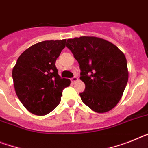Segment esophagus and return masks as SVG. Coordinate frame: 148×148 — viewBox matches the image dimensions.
Here are the masks:
<instances>
[{"label":"esophagus","instance_id":"esophagus-1","mask_svg":"<svg viewBox=\"0 0 148 148\" xmlns=\"http://www.w3.org/2000/svg\"><path fill=\"white\" fill-rule=\"evenodd\" d=\"M77 81H78V78H77L76 76H74L73 78H72L71 79V82L73 83H75V82H77Z\"/></svg>","mask_w":148,"mask_h":148}]
</instances>
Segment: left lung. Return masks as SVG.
Here are the masks:
<instances>
[{
  "mask_svg": "<svg viewBox=\"0 0 148 148\" xmlns=\"http://www.w3.org/2000/svg\"><path fill=\"white\" fill-rule=\"evenodd\" d=\"M85 85L82 101L96 113L108 112L120 101L129 79L124 53L108 41L94 36L68 39Z\"/></svg>",
  "mask_w": 148,
  "mask_h": 148,
  "instance_id": "left-lung-1",
  "label": "left lung"
}]
</instances>
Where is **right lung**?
<instances>
[{
    "instance_id": "1",
    "label": "right lung",
    "mask_w": 148,
    "mask_h": 148,
    "mask_svg": "<svg viewBox=\"0 0 148 148\" xmlns=\"http://www.w3.org/2000/svg\"><path fill=\"white\" fill-rule=\"evenodd\" d=\"M66 39L44 41L25 50L12 72L17 97L30 113L44 116L59 105L62 91L70 80L61 79L55 66Z\"/></svg>"
}]
</instances>
